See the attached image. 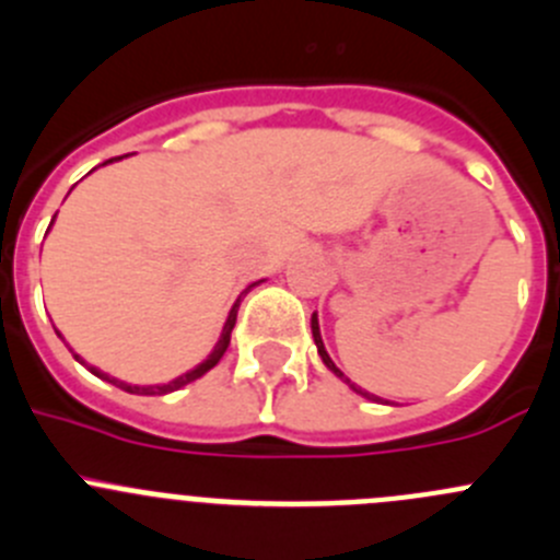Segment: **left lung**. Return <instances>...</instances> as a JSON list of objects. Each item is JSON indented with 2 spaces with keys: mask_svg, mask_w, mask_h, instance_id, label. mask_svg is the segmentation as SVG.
I'll return each mask as SVG.
<instances>
[{
  "mask_svg": "<svg viewBox=\"0 0 560 560\" xmlns=\"http://www.w3.org/2000/svg\"><path fill=\"white\" fill-rule=\"evenodd\" d=\"M312 336H314V345H317V352H319V358H323V363H325V366H328V369H330V372H334V374H336V377H341V380H345V383H347V385H350V388H352V390H355V394L366 396V399H372V401H380V405H388V401H385V399H380V396L369 394V390H363V388H361V385H355V383H352V380H350V377H345V372H341V369H339V366H336V363H334V361H330L328 350H325V345H323V336H319V323H317V314H312Z\"/></svg>",
  "mask_w": 560,
  "mask_h": 560,
  "instance_id": "obj_1",
  "label": "left lung"
}]
</instances>
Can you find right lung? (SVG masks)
I'll return each instance as SVG.
<instances>
[{
  "mask_svg": "<svg viewBox=\"0 0 560 560\" xmlns=\"http://www.w3.org/2000/svg\"><path fill=\"white\" fill-rule=\"evenodd\" d=\"M112 161H117V159H108L106 164H112ZM54 224V221H51ZM254 284H248L246 290L241 292V298L246 295L248 290H252ZM241 298H237L235 301V306L230 308V317H226V323H224V330H221V336H219V341H215V347H213V352H210L208 358H205L202 363H199V366H194V369H188L186 374H180V377H175V380H170V383H164V385H130V383H122V380H117V377H108L106 372H101V369H95V366H86L84 361H81V355H75L73 350V355H75V361H81L84 363L86 369H90L92 374H95V377H101V380H106V383H112V385H117V388H122V390H128V394H142V396H153V394H170V390H177V388H183V385H188V383H194V380H199L202 377V374H208L210 369L215 366V363L221 361V355H224L226 352V347H230V336H232V328H235V319H237V308H241Z\"/></svg>",
  "mask_w": 560,
  "mask_h": 560,
  "instance_id": "1",
  "label": "right lung"
}]
</instances>
